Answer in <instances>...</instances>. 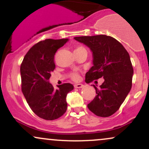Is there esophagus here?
Masks as SVG:
<instances>
[{"label":"esophagus","mask_w":149,"mask_h":149,"mask_svg":"<svg viewBox=\"0 0 149 149\" xmlns=\"http://www.w3.org/2000/svg\"><path fill=\"white\" fill-rule=\"evenodd\" d=\"M74 87L76 88H82L84 87V85H83V84H76V85H74Z\"/></svg>","instance_id":"34e87169"}]
</instances>
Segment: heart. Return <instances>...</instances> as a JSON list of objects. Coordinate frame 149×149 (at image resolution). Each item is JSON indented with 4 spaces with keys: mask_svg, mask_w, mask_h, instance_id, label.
<instances>
[{
    "mask_svg": "<svg viewBox=\"0 0 149 149\" xmlns=\"http://www.w3.org/2000/svg\"><path fill=\"white\" fill-rule=\"evenodd\" d=\"M83 50H86V49H85L84 47H83V46H76V47H75L74 52H80V51H83ZM70 76H71V79L75 80V81H77V80H79L80 78L79 73L78 72H76V71H75V72L71 73V75H70Z\"/></svg>",
    "mask_w": 149,
    "mask_h": 149,
    "instance_id": "1",
    "label": "heart"
}]
</instances>
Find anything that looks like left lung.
<instances>
[{"mask_svg": "<svg viewBox=\"0 0 149 149\" xmlns=\"http://www.w3.org/2000/svg\"><path fill=\"white\" fill-rule=\"evenodd\" d=\"M77 41L90 47L93 54V66L85 74L90 83L104 78L97 95L88 104V109L100 117H109L119 109L130 91L132 65L129 53L116 39L106 35L75 37Z\"/></svg>", "mask_w": 149, "mask_h": 149, "instance_id": "8db88e82", "label": "left lung"}]
</instances>
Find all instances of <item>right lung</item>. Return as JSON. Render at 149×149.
Instances as JSON below:
<instances>
[{
  "label": "right lung",
  "instance_id": "obj_1",
  "mask_svg": "<svg viewBox=\"0 0 149 149\" xmlns=\"http://www.w3.org/2000/svg\"><path fill=\"white\" fill-rule=\"evenodd\" d=\"M68 40L45 39L37 42L26 54L20 66L22 91L27 103L34 113L47 120L64 115L66 95L73 89L71 83H64L55 90L49 83L55 69L54 54Z\"/></svg>",
  "mask_w": 149,
  "mask_h": 149
}]
</instances>
